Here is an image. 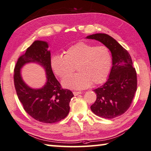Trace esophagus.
Here are the masks:
<instances>
[{
    "label": "esophagus",
    "instance_id": "1",
    "mask_svg": "<svg viewBox=\"0 0 151 151\" xmlns=\"http://www.w3.org/2000/svg\"><path fill=\"white\" fill-rule=\"evenodd\" d=\"M73 93L74 96H78V95H79V94H81V91H73Z\"/></svg>",
    "mask_w": 151,
    "mask_h": 151
}]
</instances>
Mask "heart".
I'll use <instances>...</instances> for the list:
<instances>
[{"mask_svg":"<svg viewBox=\"0 0 151 151\" xmlns=\"http://www.w3.org/2000/svg\"><path fill=\"white\" fill-rule=\"evenodd\" d=\"M65 54L53 55L50 65L62 78L69 75L76 67L79 71L63 80L65 88L81 89L92 83L97 85L106 81L112 66V55L107 46L80 42L69 47Z\"/></svg>","mask_w":151,"mask_h":151,"instance_id":"1","label":"heart"}]
</instances>
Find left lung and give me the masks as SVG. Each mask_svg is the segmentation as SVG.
<instances>
[{
    "label": "left lung",
    "instance_id": "obj_1",
    "mask_svg": "<svg viewBox=\"0 0 151 151\" xmlns=\"http://www.w3.org/2000/svg\"><path fill=\"white\" fill-rule=\"evenodd\" d=\"M101 42L110 50L113 66L106 83L94 89L97 99L91 106L96 115L113 119L125 113L131 106L137 88L135 68L127 50L111 36L95 34L87 37Z\"/></svg>",
    "mask_w": 151,
    "mask_h": 151
}]
</instances>
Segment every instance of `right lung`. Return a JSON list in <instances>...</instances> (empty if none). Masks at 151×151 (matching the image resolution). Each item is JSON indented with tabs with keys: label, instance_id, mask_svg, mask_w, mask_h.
I'll return each instance as SVG.
<instances>
[{
	"label": "right lung",
	"instance_id": "add662e5",
	"mask_svg": "<svg viewBox=\"0 0 151 151\" xmlns=\"http://www.w3.org/2000/svg\"><path fill=\"white\" fill-rule=\"evenodd\" d=\"M46 42L36 40L18 58L14 71V83L18 99L24 109L36 121L54 123L62 120L70 111V102L73 94L63 89L55 78L50 65V52ZM37 62L47 71V82L42 89L29 88L21 78L19 70L26 63Z\"/></svg>",
	"mask_w": 151,
	"mask_h": 151
}]
</instances>
